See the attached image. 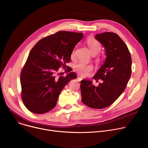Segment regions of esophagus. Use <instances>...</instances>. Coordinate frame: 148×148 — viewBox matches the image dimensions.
Here are the masks:
<instances>
[{
	"instance_id": "esophagus-1",
	"label": "esophagus",
	"mask_w": 148,
	"mask_h": 148,
	"mask_svg": "<svg viewBox=\"0 0 148 148\" xmlns=\"http://www.w3.org/2000/svg\"><path fill=\"white\" fill-rule=\"evenodd\" d=\"M77 79H78V81H81V80L82 79V78L81 77H78L77 78Z\"/></svg>"
}]
</instances>
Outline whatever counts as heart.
I'll return each mask as SVG.
<instances>
[{
	"label": "heart",
	"mask_w": 148,
	"mask_h": 148,
	"mask_svg": "<svg viewBox=\"0 0 148 148\" xmlns=\"http://www.w3.org/2000/svg\"><path fill=\"white\" fill-rule=\"evenodd\" d=\"M86 43L88 46L91 53L95 55L98 54L101 50V46L99 42L94 38H89L87 40ZM75 54V50L72 53V56ZM75 71L79 73L83 76L87 75V74L90 72L93 69V66L91 64H87L86 62L83 61H80L78 62L74 67Z\"/></svg>",
	"instance_id": "heart-1"
}]
</instances>
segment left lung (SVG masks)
<instances>
[{"mask_svg": "<svg viewBox=\"0 0 148 148\" xmlns=\"http://www.w3.org/2000/svg\"><path fill=\"white\" fill-rule=\"evenodd\" d=\"M95 38L104 46L106 60L94 76L95 87L91 81H81L82 102L94 109L107 108L112 104L125 90L132 73V59L128 48L116 33L106 32Z\"/></svg>", "mask_w": 148, "mask_h": 148, "instance_id": "obj_1", "label": "left lung"}]
</instances>
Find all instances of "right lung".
<instances>
[{"instance_id":"right-lung-1","label":"right lung","mask_w":148,"mask_h":148,"mask_svg":"<svg viewBox=\"0 0 148 148\" xmlns=\"http://www.w3.org/2000/svg\"><path fill=\"white\" fill-rule=\"evenodd\" d=\"M83 33L60 31L39 40L31 50L20 74L21 97L25 106L34 114H44L56 105L61 91L77 78L73 72L64 77L56 74L60 67H68L75 46Z\"/></svg>"}]
</instances>
